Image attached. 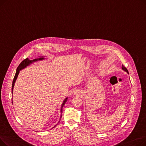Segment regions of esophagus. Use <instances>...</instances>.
<instances>
[{"label":"esophagus","mask_w":146,"mask_h":146,"mask_svg":"<svg viewBox=\"0 0 146 146\" xmlns=\"http://www.w3.org/2000/svg\"><path fill=\"white\" fill-rule=\"evenodd\" d=\"M77 92H78V90H74V94H77Z\"/></svg>","instance_id":"1"}]
</instances>
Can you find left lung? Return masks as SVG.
Here are the masks:
<instances>
[{
    "instance_id": "obj_1",
    "label": "left lung",
    "mask_w": 146,
    "mask_h": 146,
    "mask_svg": "<svg viewBox=\"0 0 146 146\" xmlns=\"http://www.w3.org/2000/svg\"><path fill=\"white\" fill-rule=\"evenodd\" d=\"M122 70H123L125 71L127 73H128V70L127 69V68H126L125 67H124L123 65L122 66Z\"/></svg>"
}]
</instances>
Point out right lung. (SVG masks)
<instances>
[{
  "mask_svg": "<svg viewBox=\"0 0 146 146\" xmlns=\"http://www.w3.org/2000/svg\"><path fill=\"white\" fill-rule=\"evenodd\" d=\"M44 58H43L42 57H40L39 58L34 59L33 60H29L28 58H25V60H23V61H22V62L20 63V64L18 66V68H17V72H16V73H15V77H14L13 80L12 86V91H13V87H14V85H15V81H16V80H17V78H18V74H19V71H20L21 70H22V69L25 68L27 66H29L30 64H31V63H33V62H35V61H38V60H44ZM67 98L64 99L63 102L62 106H61V112L62 111V108H63V105L65 104V103L67 102ZM61 116H62V115H61V117H60V118H61ZM56 126V125H55L53 128H54Z\"/></svg>",
  "mask_w": 146,
  "mask_h": 146,
  "instance_id": "add662e5",
  "label": "right lung"
}]
</instances>
